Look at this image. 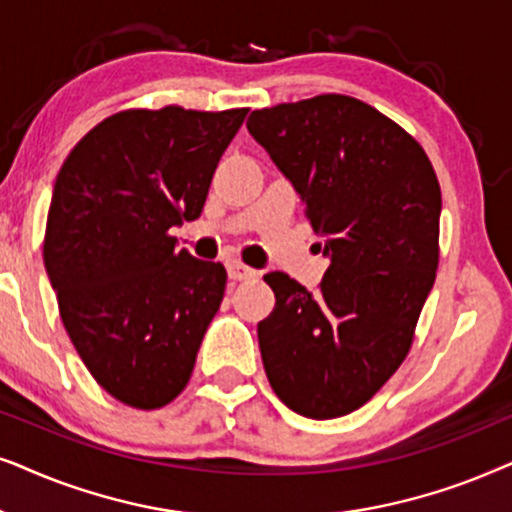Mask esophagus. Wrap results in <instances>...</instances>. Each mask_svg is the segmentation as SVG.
I'll use <instances>...</instances> for the list:
<instances>
[{"instance_id": "esophagus-1", "label": "esophagus", "mask_w": 512, "mask_h": 512, "mask_svg": "<svg viewBox=\"0 0 512 512\" xmlns=\"http://www.w3.org/2000/svg\"><path fill=\"white\" fill-rule=\"evenodd\" d=\"M227 274H229L231 281H245V278L255 276V269L245 267V264L238 262V260H229L227 262Z\"/></svg>"}]
</instances>
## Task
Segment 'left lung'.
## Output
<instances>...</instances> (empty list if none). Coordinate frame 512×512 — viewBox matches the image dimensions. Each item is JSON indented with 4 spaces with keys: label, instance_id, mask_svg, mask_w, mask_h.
I'll return each mask as SVG.
<instances>
[{
    "label": "left lung",
    "instance_id": "left-lung-1",
    "mask_svg": "<svg viewBox=\"0 0 512 512\" xmlns=\"http://www.w3.org/2000/svg\"><path fill=\"white\" fill-rule=\"evenodd\" d=\"M248 131L306 206L330 260L309 292L283 271L257 325L274 393L309 419L363 407L403 363L435 283L442 196L428 156L363 100L316 95L255 109Z\"/></svg>",
    "mask_w": 512,
    "mask_h": 512
}]
</instances>
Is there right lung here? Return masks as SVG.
<instances>
[{
    "label": "right lung",
    "instance_id": "right-lung-1",
    "mask_svg": "<svg viewBox=\"0 0 512 512\" xmlns=\"http://www.w3.org/2000/svg\"><path fill=\"white\" fill-rule=\"evenodd\" d=\"M248 109H126L67 156L46 220L44 267L74 349L119 403L156 410L182 393L227 271L168 231L196 220Z\"/></svg>",
    "mask_w": 512,
    "mask_h": 512
}]
</instances>
